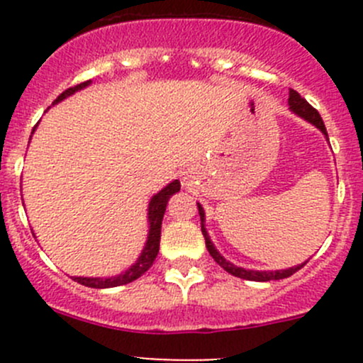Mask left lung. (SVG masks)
Segmentation results:
<instances>
[{"label":"left lung","instance_id":"8db88e82","mask_svg":"<svg viewBox=\"0 0 363 363\" xmlns=\"http://www.w3.org/2000/svg\"><path fill=\"white\" fill-rule=\"evenodd\" d=\"M288 105H290V111L296 113L298 117H302V119H306L307 123H311L313 126H316L318 130L321 131V133L327 137L328 140V133H327V128H325L323 124V119H321V116L318 113L316 108L311 107L309 104H307L306 100H303L302 96H300L298 93L294 89H290V98H288ZM199 205V212H200V221H202V233L205 237V246H207V251L208 255L214 258V262L218 263L219 267H223V269L226 270L228 274H232V276L235 277H240V279H247V281H258V283H267V281H277V279H284V277H290L294 276L296 270L302 269L306 263H302V265H295V267H290V269H284V270H250V269H242V267H237L233 265L232 262H228V259L225 258V256L221 255L218 250H216V246L212 244L211 237H208L207 230H205V211L203 207L200 203Z\"/></svg>","mask_w":363,"mask_h":363}]
</instances>
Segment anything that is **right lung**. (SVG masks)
I'll return each mask as SVG.
<instances>
[{"label": "right lung", "instance_id": "right-lung-1", "mask_svg": "<svg viewBox=\"0 0 363 363\" xmlns=\"http://www.w3.org/2000/svg\"><path fill=\"white\" fill-rule=\"evenodd\" d=\"M89 84L91 80H87V82L77 84L75 87H69V89L63 91V93L54 100L52 105L60 104V101H63L65 98L72 96L73 93L84 89V87H87ZM179 189H181V182L175 179V181H172L170 184L164 186L161 191L156 193V195L151 199V202H149V207H147V223H149L147 240H145V246L144 250H142L140 256H138L137 262H135L130 269L112 277H73V281H77V283L89 288H113V286H123V284L131 283V281L138 279L142 274L147 272V270L151 269L152 263H155L156 256H158V251H160L161 221H163L164 211H167V203L168 200H170V196L175 195Z\"/></svg>", "mask_w": 363, "mask_h": 363}]
</instances>
